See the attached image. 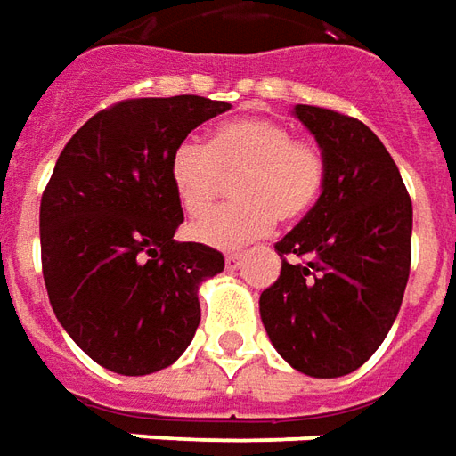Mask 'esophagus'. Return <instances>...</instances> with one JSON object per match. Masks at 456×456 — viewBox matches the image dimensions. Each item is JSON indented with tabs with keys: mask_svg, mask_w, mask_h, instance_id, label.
Segmentation results:
<instances>
[{
	"mask_svg": "<svg viewBox=\"0 0 456 456\" xmlns=\"http://www.w3.org/2000/svg\"><path fill=\"white\" fill-rule=\"evenodd\" d=\"M240 260H243V256H240V253H228V256H225V268L235 270L238 265H240Z\"/></svg>",
	"mask_w": 456,
	"mask_h": 456,
	"instance_id": "34e87169",
	"label": "esophagus"
}]
</instances>
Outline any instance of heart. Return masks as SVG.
<instances>
[{
    "instance_id": "b5f03b06",
    "label": "heart",
    "mask_w": 456,
    "mask_h": 456,
    "mask_svg": "<svg viewBox=\"0 0 456 456\" xmlns=\"http://www.w3.org/2000/svg\"><path fill=\"white\" fill-rule=\"evenodd\" d=\"M233 175L241 200L191 225L196 240L223 250L258 240L275 221L295 223L315 208L325 186V159L318 146L297 141L290 128L270 118L223 124L206 146L183 141L168 159V181L188 216H202L220 195L222 178Z\"/></svg>"
}]
</instances>
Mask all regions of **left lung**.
I'll use <instances>...</instances> for the list:
<instances>
[{
	"label": "left lung",
	"mask_w": 456,
	"mask_h": 456,
	"mask_svg": "<svg viewBox=\"0 0 456 456\" xmlns=\"http://www.w3.org/2000/svg\"><path fill=\"white\" fill-rule=\"evenodd\" d=\"M315 136L325 186L315 208L275 246L281 278L260 293L273 347L297 372L342 378L387 338L410 278L412 200L400 168L370 128L297 103Z\"/></svg>",
	"instance_id": "1"
}]
</instances>
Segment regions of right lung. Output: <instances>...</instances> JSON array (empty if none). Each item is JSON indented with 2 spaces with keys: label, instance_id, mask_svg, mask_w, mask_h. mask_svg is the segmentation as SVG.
Masks as SVG:
<instances>
[{
  "label": "right lung",
  "instance_id": "right-lung-1",
  "mask_svg": "<svg viewBox=\"0 0 456 456\" xmlns=\"http://www.w3.org/2000/svg\"><path fill=\"white\" fill-rule=\"evenodd\" d=\"M231 103L131 99L66 143L39 208L42 270L56 320L94 362L138 378L174 365L200 322L198 288L225 260L178 243L183 208L168 159Z\"/></svg>",
  "mask_w": 456,
  "mask_h": 456
}]
</instances>
